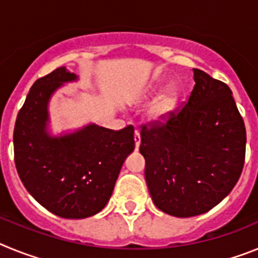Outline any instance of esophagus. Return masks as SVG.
<instances>
[{
	"instance_id": "obj_1",
	"label": "esophagus",
	"mask_w": 258,
	"mask_h": 258,
	"mask_svg": "<svg viewBox=\"0 0 258 258\" xmlns=\"http://www.w3.org/2000/svg\"><path fill=\"white\" fill-rule=\"evenodd\" d=\"M134 143H136V150L140 149L141 136H140V132H138V131H136V133H134Z\"/></svg>"
}]
</instances>
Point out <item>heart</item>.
Masks as SVG:
<instances>
[{"label":"heart","instance_id":"obj_1","mask_svg":"<svg viewBox=\"0 0 258 258\" xmlns=\"http://www.w3.org/2000/svg\"><path fill=\"white\" fill-rule=\"evenodd\" d=\"M156 96L151 102L147 111L146 118L151 125H163L173 116L179 104L178 89L174 86H168L164 89V84L156 83L150 85L140 97V102H147Z\"/></svg>","mask_w":258,"mask_h":258}]
</instances>
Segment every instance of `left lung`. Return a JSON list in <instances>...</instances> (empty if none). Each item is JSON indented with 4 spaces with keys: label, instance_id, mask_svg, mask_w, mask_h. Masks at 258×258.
Returning a JSON list of instances; mask_svg holds the SVG:
<instances>
[{
    "label": "left lung",
    "instance_id": "1",
    "mask_svg": "<svg viewBox=\"0 0 258 258\" xmlns=\"http://www.w3.org/2000/svg\"><path fill=\"white\" fill-rule=\"evenodd\" d=\"M194 80L188 102L177 115L141 132L152 202L179 218L206 213L229 195L243 170L247 142L229 86L197 68Z\"/></svg>",
    "mask_w": 258,
    "mask_h": 258
}]
</instances>
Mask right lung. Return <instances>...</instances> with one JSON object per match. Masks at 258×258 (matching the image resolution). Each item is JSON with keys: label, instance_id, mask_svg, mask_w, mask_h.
Masks as SVG:
<instances>
[{"label": "right lung", "instance_id": "add662e5", "mask_svg": "<svg viewBox=\"0 0 258 258\" xmlns=\"http://www.w3.org/2000/svg\"><path fill=\"white\" fill-rule=\"evenodd\" d=\"M80 77L59 67L32 85L14 127L18 174L37 203L68 220L94 216L106 207L121 166L134 151V129L109 131L89 122L55 134L52 95Z\"/></svg>", "mask_w": 258, "mask_h": 258}]
</instances>
